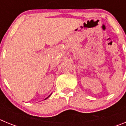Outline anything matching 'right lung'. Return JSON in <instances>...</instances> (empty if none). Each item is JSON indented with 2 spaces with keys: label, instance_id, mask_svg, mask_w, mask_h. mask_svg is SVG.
Segmentation results:
<instances>
[{
  "label": "right lung",
  "instance_id": "right-lung-1",
  "mask_svg": "<svg viewBox=\"0 0 126 126\" xmlns=\"http://www.w3.org/2000/svg\"><path fill=\"white\" fill-rule=\"evenodd\" d=\"M50 96V95H49V96H48V97L47 98H45V99H47V98H48V97H49V96Z\"/></svg>",
  "mask_w": 126,
  "mask_h": 126
}]
</instances>
